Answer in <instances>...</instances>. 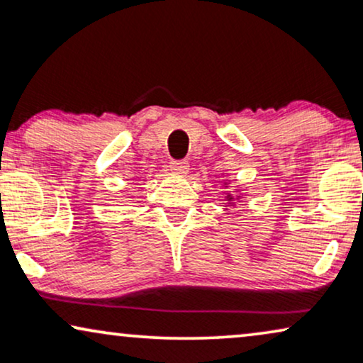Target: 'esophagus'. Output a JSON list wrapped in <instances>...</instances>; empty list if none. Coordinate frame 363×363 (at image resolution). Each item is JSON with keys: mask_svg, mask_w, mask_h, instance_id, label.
I'll return each mask as SVG.
<instances>
[{"mask_svg": "<svg viewBox=\"0 0 363 363\" xmlns=\"http://www.w3.org/2000/svg\"><path fill=\"white\" fill-rule=\"evenodd\" d=\"M170 170L177 175H186L188 170H190V164L185 160H177V162L170 163Z\"/></svg>", "mask_w": 363, "mask_h": 363, "instance_id": "esophagus-1", "label": "esophagus"}]
</instances>
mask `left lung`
Listing matches in <instances>:
<instances>
[{
  "label": "left lung",
  "mask_w": 363,
  "mask_h": 363,
  "mask_svg": "<svg viewBox=\"0 0 363 363\" xmlns=\"http://www.w3.org/2000/svg\"><path fill=\"white\" fill-rule=\"evenodd\" d=\"M227 200H228V201H232V195H227Z\"/></svg>",
  "instance_id": "obj_1"
}]
</instances>
